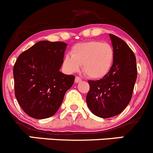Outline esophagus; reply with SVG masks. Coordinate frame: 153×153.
Listing matches in <instances>:
<instances>
[{"instance_id": "34e87169", "label": "esophagus", "mask_w": 153, "mask_h": 153, "mask_svg": "<svg viewBox=\"0 0 153 153\" xmlns=\"http://www.w3.org/2000/svg\"><path fill=\"white\" fill-rule=\"evenodd\" d=\"M81 78H80V77H78V76L75 77V83H79V82H81Z\"/></svg>"}]
</instances>
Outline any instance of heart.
Wrapping results in <instances>:
<instances>
[{"label":"heart","instance_id":"obj_1","mask_svg":"<svg viewBox=\"0 0 153 153\" xmlns=\"http://www.w3.org/2000/svg\"><path fill=\"white\" fill-rule=\"evenodd\" d=\"M114 61V49L111 44L100 41L77 44L71 49V55L64 56L63 65L67 72H78L83 65L89 78L100 79L109 72Z\"/></svg>","mask_w":153,"mask_h":153}]
</instances>
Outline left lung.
<instances>
[{
	"label": "left lung",
	"instance_id": "obj_1",
	"mask_svg": "<svg viewBox=\"0 0 153 153\" xmlns=\"http://www.w3.org/2000/svg\"><path fill=\"white\" fill-rule=\"evenodd\" d=\"M114 61L109 73L97 81H88L86 104L96 116L108 118L124 111L132 98L137 78L136 58L132 49L118 37L109 34Z\"/></svg>",
	"mask_w": 153,
	"mask_h": 153
}]
</instances>
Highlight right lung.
I'll use <instances>...</instances> for the list:
<instances>
[{
    "instance_id": "right-lung-1",
    "label": "right lung",
    "mask_w": 153,
    "mask_h": 153,
    "mask_svg": "<svg viewBox=\"0 0 153 153\" xmlns=\"http://www.w3.org/2000/svg\"><path fill=\"white\" fill-rule=\"evenodd\" d=\"M67 44L36 43L18 56L13 67L15 95L26 114L36 119L52 116L59 109L75 76L60 72Z\"/></svg>"
}]
</instances>
